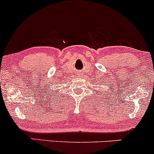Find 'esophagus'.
Masks as SVG:
<instances>
[{"label": "esophagus", "instance_id": "esophagus-1", "mask_svg": "<svg viewBox=\"0 0 154 154\" xmlns=\"http://www.w3.org/2000/svg\"><path fill=\"white\" fill-rule=\"evenodd\" d=\"M79 76H81V75H82V74H81V72H79Z\"/></svg>", "mask_w": 154, "mask_h": 154}]
</instances>
